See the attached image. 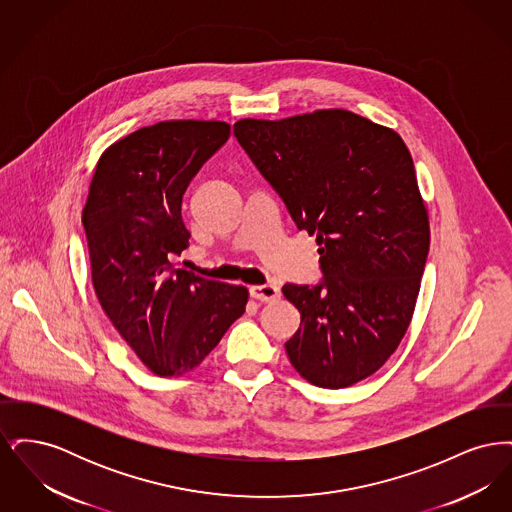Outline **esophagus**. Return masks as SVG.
I'll list each match as a JSON object with an SVG mask.
<instances>
[{
	"label": "esophagus",
	"instance_id": "34e87169",
	"mask_svg": "<svg viewBox=\"0 0 512 512\" xmlns=\"http://www.w3.org/2000/svg\"><path fill=\"white\" fill-rule=\"evenodd\" d=\"M249 293L253 299H259V301H276L280 297V286L278 284H265V286H251Z\"/></svg>",
	"mask_w": 512,
	"mask_h": 512
}]
</instances>
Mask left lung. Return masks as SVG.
I'll return each instance as SVG.
<instances>
[{
  "label": "left lung",
  "instance_id": "8db88e82",
  "mask_svg": "<svg viewBox=\"0 0 512 512\" xmlns=\"http://www.w3.org/2000/svg\"><path fill=\"white\" fill-rule=\"evenodd\" d=\"M234 136L293 222L317 236V286L286 284L301 313L286 353L320 388L374 374L403 340L430 249L413 157L388 126L345 109L242 119Z\"/></svg>",
  "mask_w": 512,
  "mask_h": 512
}]
</instances>
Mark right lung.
I'll return each mask as SVG.
<instances>
[{
  "instance_id": "right-lung-1",
  "label": "right lung",
  "mask_w": 512,
  "mask_h": 512,
  "mask_svg": "<svg viewBox=\"0 0 512 512\" xmlns=\"http://www.w3.org/2000/svg\"><path fill=\"white\" fill-rule=\"evenodd\" d=\"M228 136L222 121L144 126L101 153L82 209L99 305L157 376L197 368L245 313V286L172 265L190 240L184 192Z\"/></svg>"
}]
</instances>
